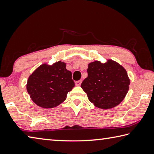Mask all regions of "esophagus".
Masks as SVG:
<instances>
[{
  "label": "esophagus",
  "instance_id": "esophagus-1",
  "mask_svg": "<svg viewBox=\"0 0 154 154\" xmlns=\"http://www.w3.org/2000/svg\"><path fill=\"white\" fill-rule=\"evenodd\" d=\"M82 80H78V81H76L75 82V85L76 86H80V85H81V83H82Z\"/></svg>",
  "mask_w": 154,
  "mask_h": 154
}]
</instances>
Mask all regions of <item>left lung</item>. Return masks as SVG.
Masks as SVG:
<instances>
[{
	"label": "left lung",
	"instance_id": "8db88e82",
	"mask_svg": "<svg viewBox=\"0 0 154 154\" xmlns=\"http://www.w3.org/2000/svg\"><path fill=\"white\" fill-rule=\"evenodd\" d=\"M87 72L81 87L91 103L107 109L122 102L130 85L127 72L122 66L110 59L105 63L95 61L88 64Z\"/></svg>",
	"mask_w": 154,
	"mask_h": 154
}]
</instances>
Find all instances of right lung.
<instances>
[{
	"label": "right lung",
	"mask_w": 154,
	"mask_h": 154,
	"mask_svg": "<svg viewBox=\"0 0 154 154\" xmlns=\"http://www.w3.org/2000/svg\"><path fill=\"white\" fill-rule=\"evenodd\" d=\"M66 64L58 61L52 66L42 64L29 75L27 91L32 100L43 108H53L66 99L75 86Z\"/></svg>",
	"instance_id": "1"
}]
</instances>
